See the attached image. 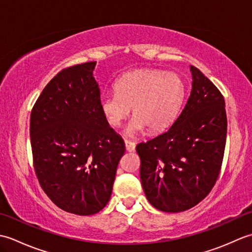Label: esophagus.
Wrapping results in <instances>:
<instances>
[{"label":"esophagus","mask_w":252,"mask_h":252,"mask_svg":"<svg viewBox=\"0 0 252 252\" xmlns=\"http://www.w3.org/2000/svg\"><path fill=\"white\" fill-rule=\"evenodd\" d=\"M125 145H126V152H134V149H135V144L133 143V142H131V141H125Z\"/></svg>","instance_id":"obj_1"}]
</instances>
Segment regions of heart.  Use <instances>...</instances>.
I'll return each mask as SVG.
<instances>
[{
	"instance_id": "b5f03b06",
	"label": "heart",
	"mask_w": 252,
	"mask_h": 252,
	"mask_svg": "<svg viewBox=\"0 0 252 252\" xmlns=\"http://www.w3.org/2000/svg\"><path fill=\"white\" fill-rule=\"evenodd\" d=\"M115 91V94L100 97V112L107 125L118 127L132 107L134 118L126 134L133 136L146 129L155 133L169 126L183 104L186 87L179 74L142 68L122 74Z\"/></svg>"
}]
</instances>
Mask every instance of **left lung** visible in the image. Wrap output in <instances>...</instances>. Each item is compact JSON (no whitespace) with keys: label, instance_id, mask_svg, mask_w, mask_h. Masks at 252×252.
<instances>
[{"label":"left lung","instance_id":"obj_1","mask_svg":"<svg viewBox=\"0 0 252 252\" xmlns=\"http://www.w3.org/2000/svg\"><path fill=\"white\" fill-rule=\"evenodd\" d=\"M191 92L174 123L140 143L141 182L152 205L163 212L195 207L211 191L226 143L225 101L199 69L190 66Z\"/></svg>","mask_w":252,"mask_h":252}]
</instances>
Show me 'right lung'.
<instances>
[{
    "mask_svg": "<svg viewBox=\"0 0 252 252\" xmlns=\"http://www.w3.org/2000/svg\"><path fill=\"white\" fill-rule=\"evenodd\" d=\"M95 65L58 72L30 116L33 167L42 189L58 208L78 216L95 215L108 203L126 152L100 112Z\"/></svg>",
    "mask_w": 252,
    "mask_h": 252,
    "instance_id": "1",
    "label": "right lung"
}]
</instances>
